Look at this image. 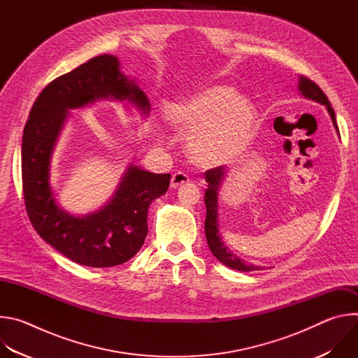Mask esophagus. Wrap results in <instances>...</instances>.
Segmentation results:
<instances>
[{
  "mask_svg": "<svg viewBox=\"0 0 358 358\" xmlns=\"http://www.w3.org/2000/svg\"><path fill=\"white\" fill-rule=\"evenodd\" d=\"M188 181H189V177L185 173L178 171V173L173 174V177H171V188H178L180 185L187 184Z\"/></svg>",
  "mask_w": 358,
  "mask_h": 358,
  "instance_id": "34e87169",
  "label": "esophagus"
}]
</instances>
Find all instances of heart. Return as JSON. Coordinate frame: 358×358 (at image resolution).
<instances>
[{"label":"heart","mask_w":358,"mask_h":358,"mask_svg":"<svg viewBox=\"0 0 358 358\" xmlns=\"http://www.w3.org/2000/svg\"><path fill=\"white\" fill-rule=\"evenodd\" d=\"M166 122L174 131L188 134L187 148L194 163L215 169L243 155L257 126L258 112L235 89L213 86L174 103Z\"/></svg>","instance_id":"obj_1"}]
</instances>
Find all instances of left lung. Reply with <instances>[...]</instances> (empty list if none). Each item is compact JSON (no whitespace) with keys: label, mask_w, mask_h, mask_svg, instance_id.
<instances>
[{"label":"left lung","mask_w":358,"mask_h":358,"mask_svg":"<svg viewBox=\"0 0 358 358\" xmlns=\"http://www.w3.org/2000/svg\"><path fill=\"white\" fill-rule=\"evenodd\" d=\"M297 89L303 97L309 99V100H315V101H317V103L326 106V109L331 117L333 126L340 137L337 122H336V113L330 105L327 96L324 94V92L313 80L308 79L306 76H299ZM227 173H228V170H225V167H217V169L206 171V181L208 182V188L206 189V196H203V201H206V208H207L206 236H207L210 250L221 264H224L225 266H228L231 269L241 271V272L259 271V266H255L252 264H245L243 259H241L239 257H236L235 253H232V250L225 245V242L221 238L220 227H218V224H220L218 195H220L221 185L227 177Z\"/></svg>","instance_id":"1"}]
</instances>
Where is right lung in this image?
Listing matches in <instances>:
<instances>
[{
	"mask_svg": "<svg viewBox=\"0 0 358 358\" xmlns=\"http://www.w3.org/2000/svg\"><path fill=\"white\" fill-rule=\"evenodd\" d=\"M100 99L129 101L144 116L145 93L120 71L115 55H100L50 82L36 97L22 136V188L29 221L39 236L68 259L110 268L131 259L147 236L150 203L166 194L170 174L130 164L110 201L100 210L73 215L62 210L50 187V162L71 109Z\"/></svg>",
	"mask_w": 358,
	"mask_h": 358,
	"instance_id": "add662e5",
	"label": "right lung"
}]
</instances>
